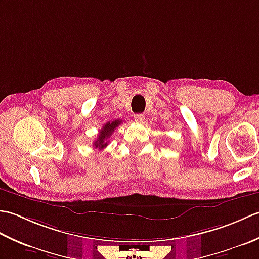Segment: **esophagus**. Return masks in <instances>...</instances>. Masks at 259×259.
I'll use <instances>...</instances> for the list:
<instances>
[{
  "label": "esophagus",
  "mask_w": 259,
  "mask_h": 259,
  "mask_svg": "<svg viewBox=\"0 0 259 259\" xmlns=\"http://www.w3.org/2000/svg\"><path fill=\"white\" fill-rule=\"evenodd\" d=\"M134 119H135V121L137 123H141V122H144V120H145V114L144 113H137V114H135L134 115Z\"/></svg>",
  "instance_id": "1"
}]
</instances>
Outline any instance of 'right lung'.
<instances>
[{
  "mask_svg": "<svg viewBox=\"0 0 259 259\" xmlns=\"http://www.w3.org/2000/svg\"><path fill=\"white\" fill-rule=\"evenodd\" d=\"M122 121L117 119V120H113V121H109L106 124H104L101 130L99 131V135H98V138L97 140H95L93 142V146L96 148H99V149H102V148L107 147L108 146V139L110 138V136L112 135L113 131L117 129V126L121 124Z\"/></svg>",
  "mask_w": 259,
  "mask_h": 259,
  "instance_id": "1",
  "label": "right lung"
}]
</instances>
